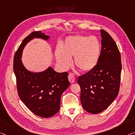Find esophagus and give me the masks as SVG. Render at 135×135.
I'll list each match as a JSON object with an SVG mask.
<instances>
[{
  "mask_svg": "<svg viewBox=\"0 0 135 135\" xmlns=\"http://www.w3.org/2000/svg\"><path fill=\"white\" fill-rule=\"evenodd\" d=\"M68 79H69V81H70V83H74L75 81L74 74H72L71 73L69 74V75H68Z\"/></svg>",
  "mask_w": 135,
  "mask_h": 135,
  "instance_id": "34e87169",
  "label": "esophagus"
}]
</instances>
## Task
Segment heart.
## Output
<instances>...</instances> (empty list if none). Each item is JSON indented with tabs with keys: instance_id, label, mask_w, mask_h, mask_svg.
Masks as SVG:
<instances>
[{
	"instance_id": "1",
	"label": "heart",
	"mask_w": 135,
	"mask_h": 135,
	"mask_svg": "<svg viewBox=\"0 0 135 135\" xmlns=\"http://www.w3.org/2000/svg\"><path fill=\"white\" fill-rule=\"evenodd\" d=\"M101 51V43L96 37L77 35L67 37L62 49H56L55 56L63 68H69L74 57L76 68L83 72H89L98 65Z\"/></svg>"
}]
</instances>
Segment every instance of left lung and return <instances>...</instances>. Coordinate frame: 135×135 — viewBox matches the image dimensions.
I'll return each instance as SVG.
<instances>
[{"label": "left lung", "mask_w": 135, "mask_h": 135, "mask_svg": "<svg viewBox=\"0 0 135 135\" xmlns=\"http://www.w3.org/2000/svg\"><path fill=\"white\" fill-rule=\"evenodd\" d=\"M100 33L101 51L98 65L77 80L82 106L93 114L104 110L117 98L122 69L121 55L115 41L105 31L101 30Z\"/></svg>", "instance_id": "1"}]
</instances>
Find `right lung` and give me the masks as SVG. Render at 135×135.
<instances>
[{
    "label": "right lung",
    "mask_w": 135,
    "mask_h": 135,
    "mask_svg": "<svg viewBox=\"0 0 135 135\" xmlns=\"http://www.w3.org/2000/svg\"><path fill=\"white\" fill-rule=\"evenodd\" d=\"M49 38L41 31L32 32L22 41L14 58L18 96L32 113L42 118L51 117L59 112L61 95L70 86L68 74L59 73L51 66L42 72L30 71L21 59L25 46L31 40L41 38L48 41Z\"/></svg>",
    "instance_id": "1"
}]
</instances>
